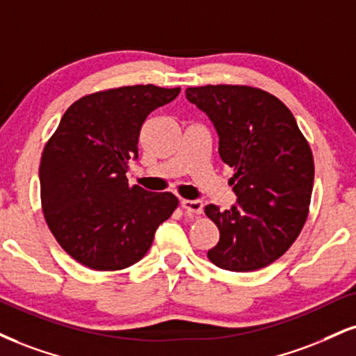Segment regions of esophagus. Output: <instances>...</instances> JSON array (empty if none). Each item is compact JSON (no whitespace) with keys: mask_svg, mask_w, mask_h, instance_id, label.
Wrapping results in <instances>:
<instances>
[{"mask_svg":"<svg viewBox=\"0 0 356 356\" xmlns=\"http://www.w3.org/2000/svg\"><path fill=\"white\" fill-rule=\"evenodd\" d=\"M181 204H182L184 211L189 212V213H197V216H199V213L204 212V202H202V200L184 199Z\"/></svg>","mask_w":356,"mask_h":356,"instance_id":"esophagus-1","label":"esophagus"}]
</instances>
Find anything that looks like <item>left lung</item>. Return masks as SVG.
<instances>
[{"label":"left lung","mask_w":356,"mask_h":356,"mask_svg":"<svg viewBox=\"0 0 356 356\" xmlns=\"http://www.w3.org/2000/svg\"><path fill=\"white\" fill-rule=\"evenodd\" d=\"M219 136V156L234 167L237 200L229 211L209 204L220 238L209 260L230 272L267 267L286 252L307 220L314 189V156L289 108L248 86L187 88Z\"/></svg>","instance_id":"obj_1"}]
</instances>
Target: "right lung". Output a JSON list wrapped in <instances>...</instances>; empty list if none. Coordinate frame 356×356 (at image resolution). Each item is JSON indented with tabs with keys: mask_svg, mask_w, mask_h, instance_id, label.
Returning a JSON list of instances; mask_svg holds the SVG:
<instances>
[{
	"mask_svg": "<svg viewBox=\"0 0 356 356\" xmlns=\"http://www.w3.org/2000/svg\"><path fill=\"white\" fill-rule=\"evenodd\" d=\"M181 88L126 86L81 97L64 113L40 164L42 212L72 259L94 270L139 262L177 207L170 192L129 187L140 127Z\"/></svg>",
	"mask_w": 356,
	"mask_h": 356,
	"instance_id": "right-lung-1",
	"label": "right lung"
}]
</instances>
